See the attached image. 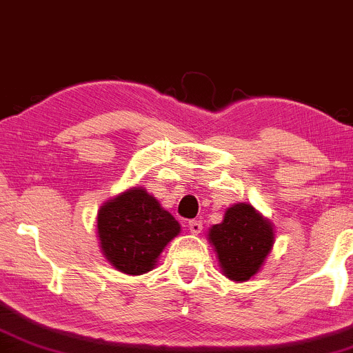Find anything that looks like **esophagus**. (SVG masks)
<instances>
[{
    "label": "esophagus",
    "instance_id": "obj_1",
    "mask_svg": "<svg viewBox=\"0 0 353 353\" xmlns=\"http://www.w3.org/2000/svg\"><path fill=\"white\" fill-rule=\"evenodd\" d=\"M203 225L202 222L200 221H190L188 222V230H190V234H193V236H199L200 232H202Z\"/></svg>",
    "mask_w": 353,
    "mask_h": 353
}]
</instances>
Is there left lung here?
Wrapping results in <instances>:
<instances>
[{
    "label": "left lung",
    "instance_id": "1",
    "mask_svg": "<svg viewBox=\"0 0 353 353\" xmlns=\"http://www.w3.org/2000/svg\"><path fill=\"white\" fill-rule=\"evenodd\" d=\"M222 274L230 281H249L261 271L274 245V225L251 203H234L223 221L208 229Z\"/></svg>",
    "mask_w": 353,
    "mask_h": 353
}]
</instances>
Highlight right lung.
<instances>
[{"label":"right lung","instance_id":"obj_1","mask_svg":"<svg viewBox=\"0 0 353 353\" xmlns=\"http://www.w3.org/2000/svg\"><path fill=\"white\" fill-rule=\"evenodd\" d=\"M96 229L104 259L116 271L139 276L154 269L181 225L145 188L131 187L102 203Z\"/></svg>","mask_w":353,"mask_h":353}]
</instances>
